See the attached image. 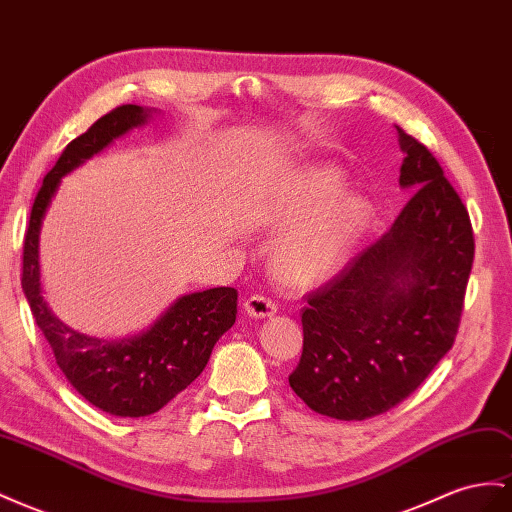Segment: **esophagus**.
Returning <instances> with one entry per match:
<instances>
[{"label": "esophagus", "instance_id": "1", "mask_svg": "<svg viewBox=\"0 0 512 512\" xmlns=\"http://www.w3.org/2000/svg\"><path fill=\"white\" fill-rule=\"evenodd\" d=\"M245 312L254 316V319H265V316H273L278 312V303L267 295H252L245 299Z\"/></svg>", "mask_w": 512, "mask_h": 512}]
</instances>
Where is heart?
Wrapping results in <instances>:
<instances>
[{
	"label": "heart",
	"mask_w": 512,
	"mask_h": 512,
	"mask_svg": "<svg viewBox=\"0 0 512 512\" xmlns=\"http://www.w3.org/2000/svg\"><path fill=\"white\" fill-rule=\"evenodd\" d=\"M344 176L331 165L290 174L262 204V219L273 226L293 224L278 254L284 278L306 282L338 267L370 224V204L359 196H343Z\"/></svg>",
	"instance_id": "1"
}]
</instances>
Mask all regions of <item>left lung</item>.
<instances>
[{"instance_id":"8db88e82","label":"left lung","mask_w":512,"mask_h":512,"mask_svg":"<svg viewBox=\"0 0 512 512\" xmlns=\"http://www.w3.org/2000/svg\"><path fill=\"white\" fill-rule=\"evenodd\" d=\"M400 185L416 187L392 228L308 293L290 388L312 411L368 420L416 392L457 338L474 230L439 161L400 127Z\"/></svg>"}]
</instances>
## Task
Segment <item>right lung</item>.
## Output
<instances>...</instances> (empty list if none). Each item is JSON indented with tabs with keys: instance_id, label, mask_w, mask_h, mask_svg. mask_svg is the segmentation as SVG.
<instances>
[{
	"instance_id": "obj_1",
	"label": "right lung",
	"mask_w": 512,
	"mask_h": 512,
	"mask_svg": "<svg viewBox=\"0 0 512 512\" xmlns=\"http://www.w3.org/2000/svg\"><path fill=\"white\" fill-rule=\"evenodd\" d=\"M146 118L148 112L140 105H120L75 137L40 185L23 241V293L51 344L55 364L88 403L122 418L150 416L198 379L215 342L237 321L239 297L230 286L185 295L142 336L120 342L79 334L55 319L43 301L38 232L60 178Z\"/></svg>"
}]
</instances>
